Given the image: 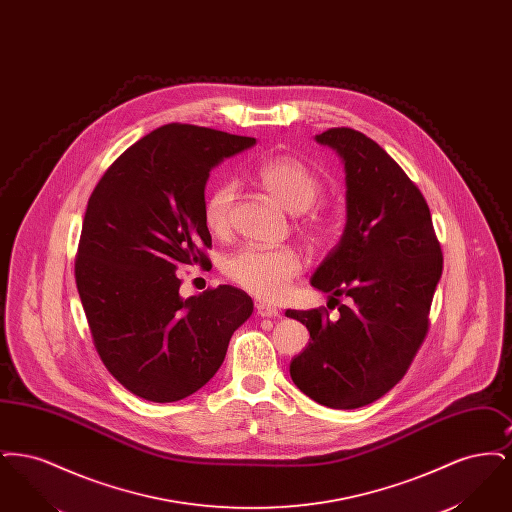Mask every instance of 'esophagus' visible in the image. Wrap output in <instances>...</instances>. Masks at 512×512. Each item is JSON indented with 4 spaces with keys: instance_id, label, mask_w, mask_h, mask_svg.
Segmentation results:
<instances>
[{
    "instance_id": "34e87169",
    "label": "esophagus",
    "mask_w": 512,
    "mask_h": 512,
    "mask_svg": "<svg viewBox=\"0 0 512 512\" xmlns=\"http://www.w3.org/2000/svg\"><path fill=\"white\" fill-rule=\"evenodd\" d=\"M255 309H257V315H259V317H280V311H278L276 307H270V305H267V303H261V301L255 305Z\"/></svg>"
}]
</instances>
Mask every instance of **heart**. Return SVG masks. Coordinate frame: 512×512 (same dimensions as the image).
<instances>
[{
  "label": "heart",
  "mask_w": 512,
  "mask_h": 512,
  "mask_svg": "<svg viewBox=\"0 0 512 512\" xmlns=\"http://www.w3.org/2000/svg\"><path fill=\"white\" fill-rule=\"evenodd\" d=\"M253 178L290 213H301L297 228L309 242L318 244L328 236L330 213L315 205L322 180L309 165L290 155H278L259 163ZM234 201L236 186L232 182H222L209 190L203 201V220L211 234L224 236L230 230ZM222 272L245 292L276 301L288 293L293 278L301 272V257L292 247H242L224 259Z\"/></svg>",
  "instance_id": "1"
}]
</instances>
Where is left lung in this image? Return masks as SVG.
Masks as SVG:
<instances>
[{"instance_id": "1", "label": "left lung", "mask_w": 512, "mask_h": 512, "mask_svg": "<svg viewBox=\"0 0 512 512\" xmlns=\"http://www.w3.org/2000/svg\"><path fill=\"white\" fill-rule=\"evenodd\" d=\"M345 163L347 222L311 284L326 307L286 311L303 322L309 345L292 359L293 384L330 409H359L405 376L428 334L443 253L422 192L363 132L340 126L318 134ZM340 296L348 299L341 304Z\"/></svg>"}]
</instances>
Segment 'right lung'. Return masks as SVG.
<instances>
[{
  "instance_id": "obj_1",
  "label": "right lung",
  "mask_w": 512,
  "mask_h": 512,
  "mask_svg": "<svg viewBox=\"0 0 512 512\" xmlns=\"http://www.w3.org/2000/svg\"><path fill=\"white\" fill-rule=\"evenodd\" d=\"M255 144L195 124L149 132L99 178L88 199L74 278L105 368L134 395L172 403L203 388L253 313L234 286L180 297L182 268L207 267L209 172Z\"/></svg>"
}]
</instances>
